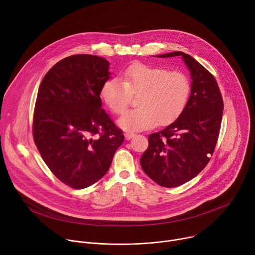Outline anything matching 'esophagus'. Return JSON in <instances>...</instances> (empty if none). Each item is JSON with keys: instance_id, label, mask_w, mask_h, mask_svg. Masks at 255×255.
Masks as SVG:
<instances>
[{"instance_id": "obj_1", "label": "esophagus", "mask_w": 255, "mask_h": 255, "mask_svg": "<svg viewBox=\"0 0 255 255\" xmlns=\"http://www.w3.org/2000/svg\"><path fill=\"white\" fill-rule=\"evenodd\" d=\"M124 136H125V139H126V140H130L131 138H133V137L135 136V134H134V133H131V132H126V133L124 134Z\"/></svg>"}]
</instances>
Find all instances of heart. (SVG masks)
Returning <instances> with one entry per match:
<instances>
[{
  "label": "heart",
  "instance_id": "b5f03b06",
  "mask_svg": "<svg viewBox=\"0 0 255 255\" xmlns=\"http://www.w3.org/2000/svg\"><path fill=\"white\" fill-rule=\"evenodd\" d=\"M120 79L107 81L101 98L114 114H122L129 105L130 94H139V107L117 121L120 128L130 132L172 122L184 111L191 93L186 74L155 65L134 63L122 71Z\"/></svg>",
  "mask_w": 255,
  "mask_h": 255
}]
</instances>
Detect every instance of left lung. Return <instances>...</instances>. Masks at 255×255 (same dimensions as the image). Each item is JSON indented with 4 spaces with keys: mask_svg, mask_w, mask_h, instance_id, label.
I'll list each match as a JSON object with an SVG mask.
<instances>
[{
    "mask_svg": "<svg viewBox=\"0 0 255 255\" xmlns=\"http://www.w3.org/2000/svg\"><path fill=\"white\" fill-rule=\"evenodd\" d=\"M155 56H181L192 79L184 111L173 123L148 136V148L140 158L142 169L156 184L174 188L197 176L209 162L224 106L215 78L194 57L181 51Z\"/></svg>",
    "mask_w": 255,
    "mask_h": 255,
    "instance_id": "1",
    "label": "left lung"
}]
</instances>
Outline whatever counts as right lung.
Masks as SVG:
<instances>
[{"label":"right lung","mask_w":255,"mask_h":255,"mask_svg":"<svg viewBox=\"0 0 255 255\" xmlns=\"http://www.w3.org/2000/svg\"><path fill=\"white\" fill-rule=\"evenodd\" d=\"M109 67L97 55H71L48 70L38 90L34 142L52 173L74 189L101 179L124 141L122 130L102 109Z\"/></svg>","instance_id":"right-lung-1"}]
</instances>
